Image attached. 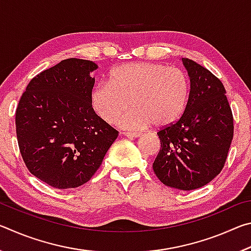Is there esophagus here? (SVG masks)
I'll return each mask as SVG.
<instances>
[{
    "instance_id": "1",
    "label": "esophagus",
    "mask_w": 251,
    "mask_h": 251,
    "mask_svg": "<svg viewBox=\"0 0 251 251\" xmlns=\"http://www.w3.org/2000/svg\"><path fill=\"white\" fill-rule=\"evenodd\" d=\"M123 135L124 136H126V137H128V138H137V137H139V136H141V133H137V131H124V133H123Z\"/></svg>"
}]
</instances>
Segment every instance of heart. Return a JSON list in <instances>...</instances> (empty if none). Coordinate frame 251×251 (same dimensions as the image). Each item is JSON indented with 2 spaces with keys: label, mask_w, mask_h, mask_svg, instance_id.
<instances>
[{
  "label": "heart",
  "mask_w": 251,
  "mask_h": 251,
  "mask_svg": "<svg viewBox=\"0 0 251 251\" xmlns=\"http://www.w3.org/2000/svg\"><path fill=\"white\" fill-rule=\"evenodd\" d=\"M189 78L184 71L157 63H131L114 69L107 84L92 91L90 100L96 115L125 128L151 125L166 127L179 120L188 104Z\"/></svg>",
  "instance_id": "obj_1"
}]
</instances>
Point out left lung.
<instances>
[{"label": "left lung", "mask_w": 251, "mask_h": 251, "mask_svg": "<svg viewBox=\"0 0 251 251\" xmlns=\"http://www.w3.org/2000/svg\"><path fill=\"white\" fill-rule=\"evenodd\" d=\"M190 80L181 117L157 135L160 151L152 169L164 185L193 190L222 172L233 137V117L220 79L189 58H181Z\"/></svg>", "instance_id": "8db88e82"}]
</instances>
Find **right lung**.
I'll use <instances>...</instances> for the list:
<instances>
[{
    "instance_id": "right-lung-1",
    "label": "right lung",
    "mask_w": 251,
    "mask_h": 251,
    "mask_svg": "<svg viewBox=\"0 0 251 251\" xmlns=\"http://www.w3.org/2000/svg\"><path fill=\"white\" fill-rule=\"evenodd\" d=\"M94 62L67 58L32 78L15 114L21 155L31 174L58 189L91 179L118 131L96 115Z\"/></svg>"
}]
</instances>
